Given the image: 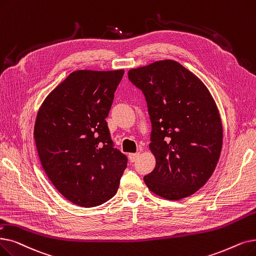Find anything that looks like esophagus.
<instances>
[{"label": "esophagus", "mask_w": 256, "mask_h": 256, "mask_svg": "<svg viewBox=\"0 0 256 256\" xmlns=\"http://www.w3.org/2000/svg\"><path fill=\"white\" fill-rule=\"evenodd\" d=\"M140 156V152H134V154H128V159L130 162H135Z\"/></svg>", "instance_id": "esophagus-1"}]
</instances>
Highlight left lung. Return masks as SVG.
Returning a JSON list of instances; mask_svg holds the SVG:
<instances>
[{
  "mask_svg": "<svg viewBox=\"0 0 256 256\" xmlns=\"http://www.w3.org/2000/svg\"><path fill=\"white\" fill-rule=\"evenodd\" d=\"M128 80L146 96L152 122L156 168L144 182L166 200L194 194L214 174L223 144L214 99L198 77L172 60L130 69Z\"/></svg>",
  "mask_w": 256,
  "mask_h": 256,
  "instance_id": "1",
  "label": "left lung"
}]
</instances>
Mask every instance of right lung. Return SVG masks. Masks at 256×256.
Returning a JSON list of instances; mask_svg holds the SVG:
<instances>
[{"label": "right lung", "instance_id": "right-lung-1", "mask_svg": "<svg viewBox=\"0 0 256 256\" xmlns=\"http://www.w3.org/2000/svg\"><path fill=\"white\" fill-rule=\"evenodd\" d=\"M124 70H77L52 90L34 124L36 150L54 187L75 205L112 198L128 158L113 146L106 118Z\"/></svg>", "mask_w": 256, "mask_h": 256}]
</instances>
